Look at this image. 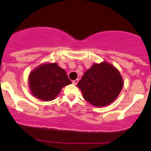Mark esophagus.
<instances>
[{"instance_id": "34e87169", "label": "esophagus", "mask_w": 151, "mask_h": 151, "mask_svg": "<svg viewBox=\"0 0 151 151\" xmlns=\"http://www.w3.org/2000/svg\"><path fill=\"white\" fill-rule=\"evenodd\" d=\"M78 81H79V79H75V80H74L73 81H72V84H73L74 85H77Z\"/></svg>"}]
</instances>
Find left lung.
<instances>
[{
	"mask_svg": "<svg viewBox=\"0 0 151 151\" xmlns=\"http://www.w3.org/2000/svg\"><path fill=\"white\" fill-rule=\"evenodd\" d=\"M124 79L116 67L107 62L94 63L78 82L83 98L93 106L110 104L118 97Z\"/></svg>",
	"mask_w": 151,
	"mask_h": 151,
	"instance_id": "obj_1",
	"label": "left lung"
}]
</instances>
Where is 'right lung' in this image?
I'll return each mask as SVG.
<instances>
[{
    "mask_svg": "<svg viewBox=\"0 0 151 151\" xmlns=\"http://www.w3.org/2000/svg\"><path fill=\"white\" fill-rule=\"evenodd\" d=\"M72 84L65 70L57 62H45L35 68L28 76L30 92L38 99H55L64 86Z\"/></svg>",
    "mask_w": 151,
    "mask_h": 151,
    "instance_id": "add662e5",
    "label": "right lung"
}]
</instances>
